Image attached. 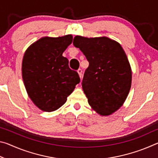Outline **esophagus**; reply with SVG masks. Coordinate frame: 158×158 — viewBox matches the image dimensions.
<instances>
[{"label":"esophagus","instance_id":"1","mask_svg":"<svg viewBox=\"0 0 158 158\" xmlns=\"http://www.w3.org/2000/svg\"><path fill=\"white\" fill-rule=\"evenodd\" d=\"M77 73H78L80 78H81V77H82V69L81 68L78 69V70H77Z\"/></svg>","mask_w":158,"mask_h":158}]
</instances>
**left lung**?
<instances>
[{"label":"left lung","instance_id":"8db88e82","mask_svg":"<svg viewBox=\"0 0 158 158\" xmlns=\"http://www.w3.org/2000/svg\"><path fill=\"white\" fill-rule=\"evenodd\" d=\"M73 44L89 63L82 80L89 104L102 116L113 114L126 100L132 83V71L123 49L106 37L77 35Z\"/></svg>","mask_w":158,"mask_h":158}]
</instances>
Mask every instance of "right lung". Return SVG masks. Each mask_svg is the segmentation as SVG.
<instances>
[{
  "label": "right lung",
  "mask_w": 158,
  "mask_h": 158,
  "mask_svg": "<svg viewBox=\"0 0 158 158\" xmlns=\"http://www.w3.org/2000/svg\"><path fill=\"white\" fill-rule=\"evenodd\" d=\"M73 42L72 35L44 37L26 51L22 78L29 98L44 111H53L67 101L80 82L77 72L69 68L63 53Z\"/></svg>",
  "instance_id": "right-lung-1"
}]
</instances>
